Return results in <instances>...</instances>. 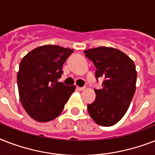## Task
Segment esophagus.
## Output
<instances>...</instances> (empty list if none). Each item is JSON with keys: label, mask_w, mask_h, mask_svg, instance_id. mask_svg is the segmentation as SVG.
<instances>
[{"label": "esophagus", "mask_w": 155, "mask_h": 155, "mask_svg": "<svg viewBox=\"0 0 155 155\" xmlns=\"http://www.w3.org/2000/svg\"><path fill=\"white\" fill-rule=\"evenodd\" d=\"M76 89L78 91H83V90L85 89V87H76Z\"/></svg>", "instance_id": "obj_1"}]
</instances>
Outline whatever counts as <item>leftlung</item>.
Here are the masks:
<instances>
[{
    "mask_svg": "<svg viewBox=\"0 0 155 155\" xmlns=\"http://www.w3.org/2000/svg\"><path fill=\"white\" fill-rule=\"evenodd\" d=\"M97 68L95 75L103 78L101 89H94L96 99L87 104L90 117L102 126H112L125 115L135 90L137 71L134 63L119 50L100 47L84 51Z\"/></svg>",
    "mask_w": 155,
    "mask_h": 155,
    "instance_id": "8db88e82",
    "label": "left lung"
}]
</instances>
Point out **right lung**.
Wrapping results in <instances>:
<instances>
[{"mask_svg": "<svg viewBox=\"0 0 155 155\" xmlns=\"http://www.w3.org/2000/svg\"><path fill=\"white\" fill-rule=\"evenodd\" d=\"M72 49L54 45L37 47L21 59L18 73L20 101L26 113L39 122L54 120L63 111L75 87L58 82L63 63Z\"/></svg>", "mask_w": 155, "mask_h": 155, "instance_id": "1", "label": "right lung"}]
</instances>
